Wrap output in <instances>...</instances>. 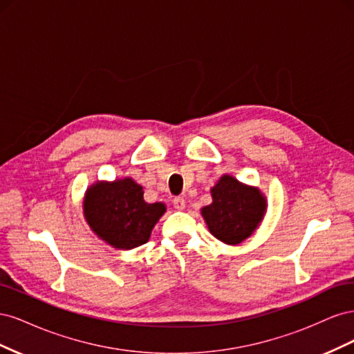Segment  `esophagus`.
Returning a JSON list of instances; mask_svg holds the SVG:
<instances>
[{
  "mask_svg": "<svg viewBox=\"0 0 354 354\" xmlns=\"http://www.w3.org/2000/svg\"><path fill=\"white\" fill-rule=\"evenodd\" d=\"M173 205H174V208H176V209H178V211H183V209L186 208V201H185L183 198H174V201H173Z\"/></svg>",
  "mask_w": 354,
  "mask_h": 354,
  "instance_id": "1",
  "label": "esophagus"
}]
</instances>
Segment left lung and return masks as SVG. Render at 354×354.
Segmentation results:
<instances>
[{
  "instance_id": "8db88e82",
  "label": "left lung",
  "mask_w": 354,
  "mask_h": 354,
  "mask_svg": "<svg viewBox=\"0 0 354 354\" xmlns=\"http://www.w3.org/2000/svg\"><path fill=\"white\" fill-rule=\"evenodd\" d=\"M211 198L209 205L201 208V216L212 236L226 245H239L251 238L267 211L260 187L229 174L221 176L211 187Z\"/></svg>"
}]
</instances>
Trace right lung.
Segmentation results:
<instances>
[{"label": "right lung", "instance_id": "right-lung-1", "mask_svg": "<svg viewBox=\"0 0 354 354\" xmlns=\"http://www.w3.org/2000/svg\"><path fill=\"white\" fill-rule=\"evenodd\" d=\"M143 186L130 177L99 180L84 195V218L91 232L115 250H133L146 243L159 218L164 202L147 203Z\"/></svg>", "mask_w": 354, "mask_h": 354}]
</instances>
